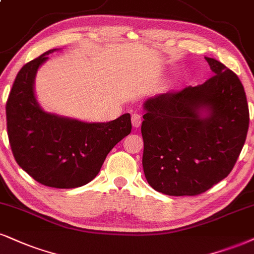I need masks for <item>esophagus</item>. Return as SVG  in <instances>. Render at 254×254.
<instances>
[{"mask_svg": "<svg viewBox=\"0 0 254 254\" xmlns=\"http://www.w3.org/2000/svg\"><path fill=\"white\" fill-rule=\"evenodd\" d=\"M132 125L133 127H140V125H141V115L140 114H136V113H134L132 115Z\"/></svg>", "mask_w": 254, "mask_h": 254, "instance_id": "34e87169", "label": "esophagus"}]
</instances>
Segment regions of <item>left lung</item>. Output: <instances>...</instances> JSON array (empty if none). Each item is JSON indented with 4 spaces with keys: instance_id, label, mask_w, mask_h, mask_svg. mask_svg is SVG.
<instances>
[{
    "instance_id": "left-lung-1",
    "label": "left lung",
    "mask_w": 254,
    "mask_h": 254,
    "mask_svg": "<svg viewBox=\"0 0 254 254\" xmlns=\"http://www.w3.org/2000/svg\"><path fill=\"white\" fill-rule=\"evenodd\" d=\"M205 59L214 73L206 82L143 103V172L167 195H198L225 179L246 140L250 113L239 77Z\"/></svg>"
}]
</instances>
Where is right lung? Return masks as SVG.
<instances>
[{
    "label": "right lung",
    "instance_id": "obj_1",
    "mask_svg": "<svg viewBox=\"0 0 254 254\" xmlns=\"http://www.w3.org/2000/svg\"><path fill=\"white\" fill-rule=\"evenodd\" d=\"M43 53L21 68L9 93L5 114L11 152L18 166L37 183L75 189L98 175L106 156L132 130L130 115L109 122H83L47 113L34 94Z\"/></svg>",
    "mask_w": 254,
    "mask_h": 254
}]
</instances>
